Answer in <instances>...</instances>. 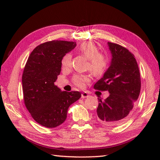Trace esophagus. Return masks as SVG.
<instances>
[{
  "label": "esophagus",
  "instance_id": "34e87169",
  "mask_svg": "<svg viewBox=\"0 0 160 160\" xmlns=\"http://www.w3.org/2000/svg\"><path fill=\"white\" fill-rule=\"evenodd\" d=\"M81 97H82V98H86V97H89V94L86 92H83L82 94H81Z\"/></svg>",
  "mask_w": 160,
  "mask_h": 160
}]
</instances>
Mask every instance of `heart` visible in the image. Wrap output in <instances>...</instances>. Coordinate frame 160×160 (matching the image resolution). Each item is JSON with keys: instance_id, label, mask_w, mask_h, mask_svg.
I'll use <instances>...</instances> for the list:
<instances>
[{"instance_id": "b5f03b06", "label": "heart", "mask_w": 160, "mask_h": 160, "mask_svg": "<svg viewBox=\"0 0 160 160\" xmlns=\"http://www.w3.org/2000/svg\"><path fill=\"white\" fill-rule=\"evenodd\" d=\"M78 51L85 57L88 58L87 68L90 70L94 75H101L104 74L109 66L110 60L107 53L99 52L97 46L92 42H85L78 47ZM71 55L66 53L61 60V65L64 68L71 66ZM90 77L88 75L77 74L72 78L74 85L78 88H85L86 84L90 82Z\"/></svg>"}]
</instances>
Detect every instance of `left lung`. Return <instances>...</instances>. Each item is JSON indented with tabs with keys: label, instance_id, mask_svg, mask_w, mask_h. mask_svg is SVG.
Returning a JSON list of instances; mask_svg holds the SVG:
<instances>
[{
	"label": "left lung",
	"instance_id": "8db88e82",
	"mask_svg": "<svg viewBox=\"0 0 160 160\" xmlns=\"http://www.w3.org/2000/svg\"><path fill=\"white\" fill-rule=\"evenodd\" d=\"M112 58L110 66L94 88L108 91L106 99L98 98L97 109L99 122L116 126L129 117L141 88L139 68L135 56L122 46L108 42Z\"/></svg>",
	"mask_w": 160,
	"mask_h": 160
}]
</instances>
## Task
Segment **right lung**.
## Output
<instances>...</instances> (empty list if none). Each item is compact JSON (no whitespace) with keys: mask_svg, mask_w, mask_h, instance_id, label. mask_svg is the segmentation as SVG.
Wrapping results in <instances>:
<instances>
[{"mask_svg":"<svg viewBox=\"0 0 160 160\" xmlns=\"http://www.w3.org/2000/svg\"><path fill=\"white\" fill-rule=\"evenodd\" d=\"M76 47L73 42L53 40L32 51L23 70V98L34 120L42 126L55 128L67 118L69 107L81 97L78 91H61L54 82L60 75L61 60Z\"/></svg>","mask_w":160,"mask_h":160,"instance_id":"obj_1","label":"right lung"}]
</instances>
